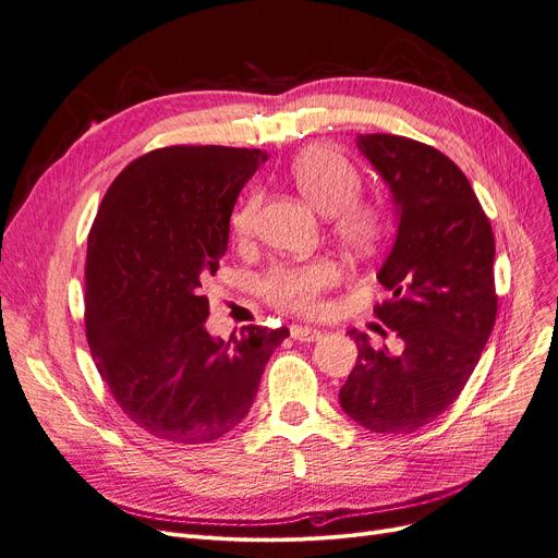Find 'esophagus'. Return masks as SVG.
Listing matches in <instances>:
<instances>
[{
    "label": "esophagus",
    "mask_w": 558,
    "mask_h": 558,
    "mask_svg": "<svg viewBox=\"0 0 558 558\" xmlns=\"http://www.w3.org/2000/svg\"><path fill=\"white\" fill-rule=\"evenodd\" d=\"M289 335H292V339H296V342H317L322 337V330L310 328V326H292L289 328Z\"/></svg>",
    "instance_id": "34e87169"
}]
</instances>
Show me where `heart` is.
<instances>
[{
	"instance_id": "1",
	"label": "heart",
	"mask_w": 558,
	"mask_h": 558,
	"mask_svg": "<svg viewBox=\"0 0 558 558\" xmlns=\"http://www.w3.org/2000/svg\"><path fill=\"white\" fill-rule=\"evenodd\" d=\"M301 196L322 214L330 234L355 255L374 253L387 234L385 207L367 196H360L362 178L357 168L326 145H312L289 163ZM259 193L253 191L241 203L232 219V232L246 239L253 232ZM342 280V269L330 257H314L301 264H278L262 282V292L271 305L284 312L314 317L326 310V294Z\"/></svg>"
}]
</instances>
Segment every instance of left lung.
<instances>
[{
    "label": "left lung",
    "mask_w": 558,
    "mask_h": 558,
    "mask_svg": "<svg viewBox=\"0 0 558 558\" xmlns=\"http://www.w3.org/2000/svg\"><path fill=\"white\" fill-rule=\"evenodd\" d=\"M357 150L390 186L399 228L378 280L376 317L401 351L355 337L357 360L339 390L344 413L374 433H413L463 392L497 319L495 234L465 173L440 150L395 134H360Z\"/></svg>",
    "instance_id": "obj_1"
}]
</instances>
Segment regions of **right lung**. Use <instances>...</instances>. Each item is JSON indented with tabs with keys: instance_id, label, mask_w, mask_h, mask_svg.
Wrapping results in <instances>:
<instances>
[{
	"instance_id": "1",
	"label": "right lung",
	"mask_w": 558,
	"mask_h": 558,
	"mask_svg": "<svg viewBox=\"0 0 558 558\" xmlns=\"http://www.w3.org/2000/svg\"><path fill=\"white\" fill-rule=\"evenodd\" d=\"M266 153L171 145L134 159L88 234L86 337L123 413L173 445H207L248 415L271 353L289 335L205 330L203 284L228 251L239 191Z\"/></svg>"
}]
</instances>
